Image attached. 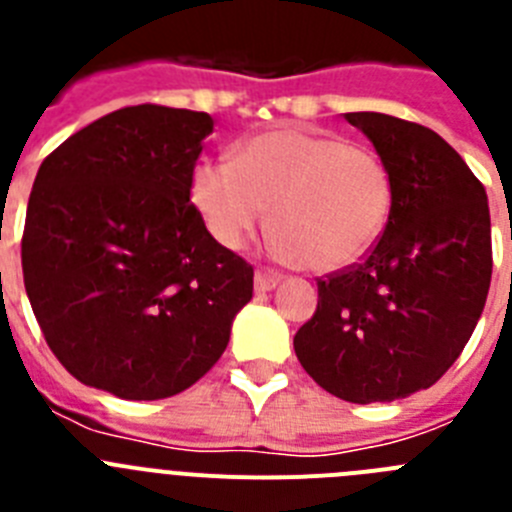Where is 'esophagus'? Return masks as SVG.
I'll use <instances>...</instances> for the list:
<instances>
[{
  "label": "esophagus",
  "instance_id": "esophagus-1",
  "mask_svg": "<svg viewBox=\"0 0 512 512\" xmlns=\"http://www.w3.org/2000/svg\"><path fill=\"white\" fill-rule=\"evenodd\" d=\"M256 292H271V289L279 284L277 274H271V271H256Z\"/></svg>",
  "mask_w": 512,
  "mask_h": 512
}]
</instances>
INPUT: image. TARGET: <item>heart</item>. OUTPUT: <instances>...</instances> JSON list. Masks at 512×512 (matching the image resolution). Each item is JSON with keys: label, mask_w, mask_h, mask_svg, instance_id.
<instances>
[{"label": "heart", "mask_w": 512, "mask_h": 512, "mask_svg": "<svg viewBox=\"0 0 512 512\" xmlns=\"http://www.w3.org/2000/svg\"><path fill=\"white\" fill-rule=\"evenodd\" d=\"M189 194L207 230L228 248L246 243L274 205L282 259L338 271L372 251L390 220V169L333 133L274 128L243 140L228 158H202Z\"/></svg>", "instance_id": "heart-1"}]
</instances>
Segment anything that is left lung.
I'll use <instances>...</instances> for the list:
<instances>
[{
	"label": "left lung",
	"instance_id": "left-lung-1",
	"mask_svg": "<svg viewBox=\"0 0 512 512\" xmlns=\"http://www.w3.org/2000/svg\"><path fill=\"white\" fill-rule=\"evenodd\" d=\"M390 169V220L361 264L318 279L297 330L302 369L346 402H392L459 359L492 277L482 182L438 133L382 112H346Z\"/></svg>",
	"mask_w": 512,
	"mask_h": 512
}]
</instances>
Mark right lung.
<instances>
[{
	"mask_svg": "<svg viewBox=\"0 0 512 512\" xmlns=\"http://www.w3.org/2000/svg\"><path fill=\"white\" fill-rule=\"evenodd\" d=\"M207 112L135 104L40 164L22 277L45 341L79 382L161 400L210 372L253 297V266L189 202Z\"/></svg>",
	"mask_w": 512,
	"mask_h": 512,
	"instance_id": "add662e5",
	"label": "right lung"
}]
</instances>
